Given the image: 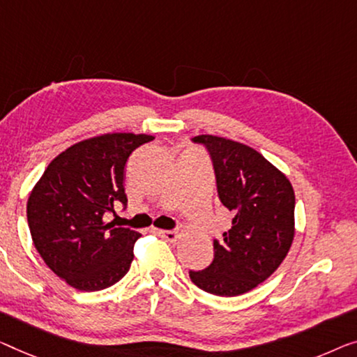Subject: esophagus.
<instances>
[{"label": "esophagus", "instance_id": "esophagus-1", "mask_svg": "<svg viewBox=\"0 0 357 357\" xmlns=\"http://www.w3.org/2000/svg\"><path fill=\"white\" fill-rule=\"evenodd\" d=\"M158 234H160V236L163 237V238H167L168 242H172V243H174L179 238V232H176V231H165V229H160L158 231Z\"/></svg>", "mask_w": 357, "mask_h": 357}]
</instances>
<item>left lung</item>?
<instances>
[{"label":"left lung","instance_id":"obj_1","mask_svg":"<svg viewBox=\"0 0 357 357\" xmlns=\"http://www.w3.org/2000/svg\"><path fill=\"white\" fill-rule=\"evenodd\" d=\"M208 149L221 204L232 211L231 229L213 241L215 258L190 280L218 296L253 290L284 261L295 237V192L279 168L253 147L227 137H194Z\"/></svg>","mask_w":357,"mask_h":357}]
</instances>
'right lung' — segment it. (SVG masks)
<instances>
[{
  "label": "right lung",
  "instance_id": "right-lung-1",
  "mask_svg": "<svg viewBox=\"0 0 357 357\" xmlns=\"http://www.w3.org/2000/svg\"><path fill=\"white\" fill-rule=\"evenodd\" d=\"M151 135L105 132L79 141L52 160L26 202V220L43 261L73 289H107L130 271L139 232L104 215L126 204L125 167Z\"/></svg>",
  "mask_w": 357,
  "mask_h": 357
}]
</instances>
